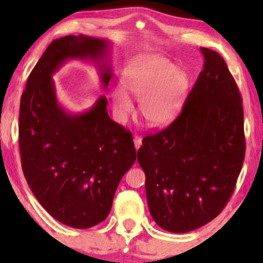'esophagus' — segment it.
Masks as SVG:
<instances>
[{
  "label": "esophagus",
  "instance_id": "esophagus-1",
  "mask_svg": "<svg viewBox=\"0 0 263 263\" xmlns=\"http://www.w3.org/2000/svg\"><path fill=\"white\" fill-rule=\"evenodd\" d=\"M133 142H135V146H136V149H138L141 146V139L139 137H135L133 138Z\"/></svg>",
  "mask_w": 263,
  "mask_h": 263
}]
</instances>
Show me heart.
Instances as JSON below:
<instances>
[{"label":"heart","instance_id":"b5f03b06","mask_svg":"<svg viewBox=\"0 0 263 263\" xmlns=\"http://www.w3.org/2000/svg\"><path fill=\"white\" fill-rule=\"evenodd\" d=\"M122 82L127 91L140 100V114L153 126H166L174 121L190 88L189 75L158 54L131 60L124 69ZM111 96L115 114L118 121L124 122L132 112L133 102L122 88H115Z\"/></svg>","mask_w":263,"mask_h":263}]
</instances>
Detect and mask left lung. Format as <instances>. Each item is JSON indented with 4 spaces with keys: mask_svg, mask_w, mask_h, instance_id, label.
Returning <instances> with one entry per match:
<instances>
[{
    "mask_svg": "<svg viewBox=\"0 0 263 263\" xmlns=\"http://www.w3.org/2000/svg\"><path fill=\"white\" fill-rule=\"evenodd\" d=\"M203 70L173 123L142 139L149 212L160 228L184 233L219 215L232 196L246 142L242 99L225 60L202 47Z\"/></svg>",
    "mask_w": 263,
    "mask_h": 263,
    "instance_id": "left-lung-1",
    "label": "left lung"
}]
</instances>
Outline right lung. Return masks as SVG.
<instances>
[{
  "instance_id": "right-lung-1",
  "label": "right lung",
  "mask_w": 263,
  "mask_h": 263,
  "mask_svg": "<svg viewBox=\"0 0 263 263\" xmlns=\"http://www.w3.org/2000/svg\"><path fill=\"white\" fill-rule=\"evenodd\" d=\"M109 43L88 35L53 41L30 73L20 106L22 168L43 208L62 224L88 229L103 221L116 189L136 161L131 132L109 117L105 96L90 110L70 115L55 96L52 75L66 60L91 59L104 88L111 68Z\"/></svg>"
}]
</instances>
